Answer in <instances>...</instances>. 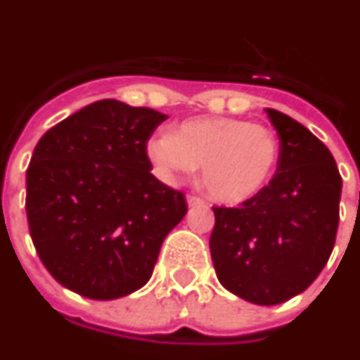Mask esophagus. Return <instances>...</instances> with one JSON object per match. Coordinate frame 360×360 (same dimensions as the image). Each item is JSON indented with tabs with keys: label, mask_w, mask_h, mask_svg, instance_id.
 I'll return each mask as SVG.
<instances>
[{
	"label": "esophagus",
	"mask_w": 360,
	"mask_h": 360,
	"mask_svg": "<svg viewBox=\"0 0 360 360\" xmlns=\"http://www.w3.org/2000/svg\"><path fill=\"white\" fill-rule=\"evenodd\" d=\"M186 204L191 205H202L204 204V200L202 198H198V196H192V194H188V196H186Z\"/></svg>",
	"instance_id": "obj_1"
}]
</instances>
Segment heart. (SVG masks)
Masks as SVG:
<instances>
[{"instance_id": "obj_1", "label": "heart", "mask_w": 360, "mask_h": 360, "mask_svg": "<svg viewBox=\"0 0 360 360\" xmlns=\"http://www.w3.org/2000/svg\"><path fill=\"white\" fill-rule=\"evenodd\" d=\"M279 139L264 124L232 117L185 120L174 134H158L147 156L166 179L202 166V183L211 198L241 204L257 196L278 168Z\"/></svg>"}]
</instances>
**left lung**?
<instances>
[{"label": "left lung", "instance_id": "obj_1", "mask_svg": "<svg viewBox=\"0 0 360 360\" xmlns=\"http://www.w3.org/2000/svg\"><path fill=\"white\" fill-rule=\"evenodd\" d=\"M279 134L276 175L240 207H213L210 249L224 289L259 306H276L314 283L333 253L342 177L311 131L266 109Z\"/></svg>", "mask_w": 360, "mask_h": 360}]
</instances>
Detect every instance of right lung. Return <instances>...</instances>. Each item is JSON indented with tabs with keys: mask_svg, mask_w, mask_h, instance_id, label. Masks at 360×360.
I'll list each match as a JSON object with an SVG mask.
<instances>
[{
	"mask_svg": "<svg viewBox=\"0 0 360 360\" xmlns=\"http://www.w3.org/2000/svg\"><path fill=\"white\" fill-rule=\"evenodd\" d=\"M168 119L100 100L52 126L26 172V215L41 262L65 289L113 300L149 281L185 194L150 174L147 141Z\"/></svg>",
	"mask_w": 360,
	"mask_h": 360,
	"instance_id": "right-lung-1",
	"label": "right lung"
}]
</instances>
